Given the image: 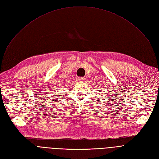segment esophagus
<instances>
[{
  "mask_svg": "<svg viewBox=\"0 0 159 159\" xmlns=\"http://www.w3.org/2000/svg\"><path fill=\"white\" fill-rule=\"evenodd\" d=\"M84 79H85V78H84V77H78L77 79V80L78 81H83V80H84Z\"/></svg>",
  "mask_w": 159,
  "mask_h": 159,
  "instance_id": "1",
  "label": "esophagus"
}]
</instances>
